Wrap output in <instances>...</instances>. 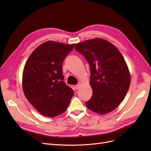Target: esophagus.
Returning <instances> with one entry per match:
<instances>
[{
  "label": "esophagus",
  "mask_w": 151,
  "mask_h": 151,
  "mask_svg": "<svg viewBox=\"0 0 151 151\" xmlns=\"http://www.w3.org/2000/svg\"><path fill=\"white\" fill-rule=\"evenodd\" d=\"M80 87H81V84H77L76 86V89L77 90V89H79V88H80Z\"/></svg>",
  "instance_id": "obj_1"
}]
</instances>
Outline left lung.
Segmentation results:
<instances>
[{
    "label": "left lung",
    "instance_id": "obj_1",
    "mask_svg": "<svg viewBox=\"0 0 151 151\" xmlns=\"http://www.w3.org/2000/svg\"><path fill=\"white\" fill-rule=\"evenodd\" d=\"M75 49L90 65L93 96L86 102L87 108L100 115L113 111L130 85V73L122 54L115 45L101 38L77 43Z\"/></svg>",
    "mask_w": 151,
    "mask_h": 151
}]
</instances>
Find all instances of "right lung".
<instances>
[{"label":"right lung","instance_id":"obj_1","mask_svg":"<svg viewBox=\"0 0 151 151\" xmlns=\"http://www.w3.org/2000/svg\"><path fill=\"white\" fill-rule=\"evenodd\" d=\"M74 45L47 41L35 49L25 63L22 79L24 96L45 116L65 111L74 95L63 82L62 65Z\"/></svg>","mask_w":151,"mask_h":151}]
</instances>
